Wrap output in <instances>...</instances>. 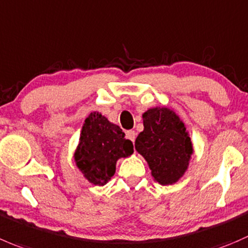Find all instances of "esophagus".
I'll list each match as a JSON object with an SVG mask.
<instances>
[{"label": "esophagus", "mask_w": 248, "mask_h": 248, "mask_svg": "<svg viewBox=\"0 0 248 248\" xmlns=\"http://www.w3.org/2000/svg\"><path fill=\"white\" fill-rule=\"evenodd\" d=\"M126 139L131 141V142H135V138H136V133L134 130H129L126 131Z\"/></svg>", "instance_id": "obj_1"}]
</instances>
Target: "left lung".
Returning <instances> with one entry per match:
<instances>
[{
	"mask_svg": "<svg viewBox=\"0 0 248 248\" xmlns=\"http://www.w3.org/2000/svg\"><path fill=\"white\" fill-rule=\"evenodd\" d=\"M142 118L143 131L136 138V151L147 161L157 183L175 184L185 174L193 153L185 124L167 107L150 108Z\"/></svg>",
	"mask_w": 248,
	"mask_h": 248,
	"instance_id": "left-lung-1",
	"label": "left lung"
}]
</instances>
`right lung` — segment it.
I'll return each mask as SVG.
<instances>
[{
	"label": "right lung",
	"mask_w": 248,
	"mask_h": 248,
	"mask_svg": "<svg viewBox=\"0 0 248 248\" xmlns=\"http://www.w3.org/2000/svg\"><path fill=\"white\" fill-rule=\"evenodd\" d=\"M133 152V142L126 140L122 129L101 113L93 112L85 119L74 159L87 180L102 186L114 175L118 159Z\"/></svg>",
	"instance_id": "1"
}]
</instances>
